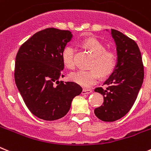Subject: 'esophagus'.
Listing matches in <instances>:
<instances>
[{
  "mask_svg": "<svg viewBox=\"0 0 151 151\" xmlns=\"http://www.w3.org/2000/svg\"><path fill=\"white\" fill-rule=\"evenodd\" d=\"M92 93V90L90 89H83L82 94H90Z\"/></svg>",
  "mask_w": 151,
  "mask_h": 151,
  "instance_id": "obj_1",
  "label": "esophagus"
}]
</instances>
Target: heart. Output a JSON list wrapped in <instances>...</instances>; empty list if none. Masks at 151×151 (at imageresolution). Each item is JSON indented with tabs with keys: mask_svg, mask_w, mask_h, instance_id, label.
<instances>
[{
	"mask_svg": "<svg viewBox=\"0 0 151 151\" xmlns=\"http://www.w3.org/2000/svg\"><path fill=\"white\" fill-rule=\"evenodd\" d=\"M83 47L94 57L90 70H79L70 74V78L84 87H90L99 79V73L103 76L111 74L116 66V56L113 52L106 51L100 41L94 38L84 40ZM75 48L67 46L62 52V60L65 67L70 70L75 68Z\"/></svg>",
	"mask_w": 151,
	"mask_h": 151,
	"instance_id": "b5f03b06",
	"label": "heart"
}]
</instances>
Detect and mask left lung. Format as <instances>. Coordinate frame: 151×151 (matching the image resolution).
<instances>
[{"label":"left lung","mask_w":151,"mask_h":151,"mask_svg":"<svg viewBox=\"0 0 151 151\" xmlns=\"http://www.w3.org/2000/svg\"><path fill=\"white\" fill-rule=\"evenodd\" d=\"M117 51V64L105 81V89L95 92L104 96V102L95 109L100 120L114 122L125 116L133 107L144 80V66L137 44L121 32L111 29Z\"/></svg>","instance_id":"obj_1"}]
</instances>
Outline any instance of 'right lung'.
<instances>
[{
  "instance_id": "obj_1",
  "label": "right lung",
  "mask_w": 151,
  "mask_h": 151,
  "mask_svg": "<svg viewBox=\"0 0 151 151\" xmlns=\"http://www.w3.org/2000/svg\"><path fill=\"white\" fill-rule=\"evenodd\" d=\"M72 38L69 30L47 28L34 34L17 53L15 84L29 111L41 119L64 117L82 92L76 83L59 81L64 77L62 52Z\"/></svg>"
}]
</instances>
